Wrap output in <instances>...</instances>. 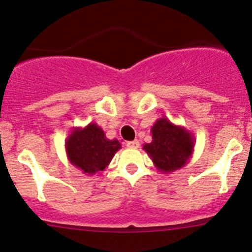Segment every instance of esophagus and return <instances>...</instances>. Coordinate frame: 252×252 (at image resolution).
Here are the masks:
<instances>
[{
    "mask_svg": "<svg viewBox=\"0 0 252 252\" xmlns=\"http://www.w3.org/2000/svg\"><path fill=\"white\" fill-rule=\"evenodd\" d=\"M126 147H128V148H138V147H140V142H138L137 140L129 141V142H126Z\"/></svg>",
    "mask_w": 252,
    "mask_h": 252,
    "instance_id": "obj_1",
    "label": "esophagus"
}]
</instances>
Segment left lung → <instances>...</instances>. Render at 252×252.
Listing matches in <instances>:
<instances>
[{
  "instance_id": "1",
  "label": "left lung",
  "mask_w": 252,
  "mask_h": 252,
  "mask_svg": "<svg viewBox=\"0 0 252 252\" xmlns=\"http://www.w3.org/2000/svg\"><path fill=\"white\" fill-rule=\"evenodd\" d=\"M153 141L143 144L158 172L169 174L189 161L194 152V137L185 126L173 124L168 118H158L152 126Z\"/></svg>"
}]
</instances>
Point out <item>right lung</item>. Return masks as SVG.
Returning a JSON list of instances; mask_svg holds the SVG:
<instances>
[{"mask_svg":"<svg viewBox=\"0 0 252 252\" xmlns=\"http://www.w3.org/2000/svg\"><path fill=\"white\" fill-rule=\"evenodd\" d=\"M65 149L70 162L84 174L94 175L103 172L121 149L118 140H109L96 123L76 126L66 138Z\"/></svg>","mask_w":252,"mask_h":252,"instance_id":"1","label":"right lung"}]
</instances>
